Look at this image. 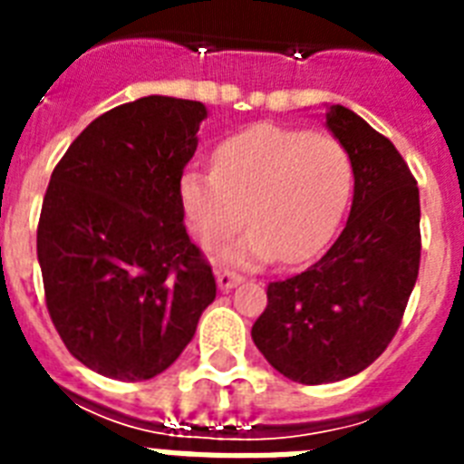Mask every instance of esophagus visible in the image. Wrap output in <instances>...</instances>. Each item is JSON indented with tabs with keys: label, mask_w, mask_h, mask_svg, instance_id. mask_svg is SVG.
<instances>
[{
	"label": "esophagus",
	"mask_w": 464,
	"mask_h": 464,
	"mask_svg": "<svg viewBox=\"0 0 464 464\" xmlns=\"http://www.w3.org/2000/svg\"><path fill=\"white\" fill-rule=\"evenodd\" d=\"M243 282V275H238V272H233V269H218L217 272V284H218V289H233L236 284Z\"/></svg>",
	"instance_id": "obj_1"
}]
</instances>
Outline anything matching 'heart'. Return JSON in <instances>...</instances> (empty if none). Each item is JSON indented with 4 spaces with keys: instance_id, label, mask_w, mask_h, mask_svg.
Masks as SVG:
<instances>
[{
    "instance_id": "obj_1",
    "label": "heart",
    "mask_w": 464,
    "mask_h": 464,
    "mask_svg": "<svg viewBox=\"0 0 464 464\" xmlns=\"http://www.w3.org/2000/svg\"><path fill=\"white\" fill-rule=\"evenodd\" d=\"M344 144L301 127L257 125L214 151V170H188L180 199L195 238L207 250L253 226L228 250L233 262L279 257L296 265L332 238L352 192Z\"/></svg>"
}]
</instances>
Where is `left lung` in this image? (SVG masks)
<instances>
[{"mask_svg": "<svg viewBox=\"0 0 464 464\" xmlns=\"http://www.w3.org/2000/svg\"><path fill=\"white\" fill-rule=\"evenodd\" d=\"M327 127L349 151L353 204L330 250L308 269L269 282L253 342L286 378L344 381L395 337L421 260L419 188L395 144L366 120L332 105Z\"/></svg>", "mask_w": 464, "mask_h": 464, "instance_id": "left-lung-1", "label": "left lung"}]
</instances>
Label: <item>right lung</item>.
<instances>
[{
	"instance_id": "right-lung-1",
	"label": "right lung",
	"mask_w": 464,
	"mask_h": 464,
	"mask_svg": "<svg viewBox=\"0 0 464 464\" xmlns=\"http://www.w3.org/2000/svg\"><path fill=\"white\" fill-rule=\"evenodd\" d=\"M204 118L199 101L140 98L93 120L54 166L38 221L45 305L96 373H163L217 298L180 199Z\"/></svg>"
}]
</instances>
